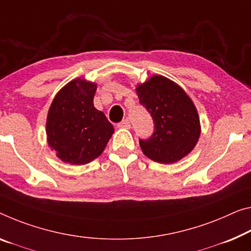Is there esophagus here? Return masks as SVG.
I'll use <instances>...</instances> for the list:
<instances>
[{"label": "esophagus", "instance_id": "obj_1", "mask_svg": "<svg viewBox=\"0 0 251 251\" xmlns=\"http://www.w3.org/2000/svg\"><path fill=\"white\" fill-rule=\"evenodd\" d=\"M130 122L128 119H125V120H122L120 123H118V128H121V129H130Z\"/></svg>", "mask_w": 251, "mask_h": 251}]
</instances>
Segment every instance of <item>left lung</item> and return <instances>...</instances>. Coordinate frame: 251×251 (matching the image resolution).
Masks as SVG:
<instances>
[{
	"instance_id": "left-lung-1",
	"label": "left lung",
	"mask_w": 251,
	"mask_h": 251,
	"mask_svg": "<svg viewBox=\"0 0 251 251\" xmlns=\"http://www.w3.org/2000/svg\"><path fill=\"white\" fill-rule=\"evenodd\" d=\"M139 101L152 117L155 132L140 141L142 152L160 164H174L198 144L201 125L198 110L178 84L152 75L136 87Z\"/></svg>"
}]
</instances>
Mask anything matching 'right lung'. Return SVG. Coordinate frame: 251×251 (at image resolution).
Returning <instances> with one entry per match:
<instances>
[{
    "mask_svg": "<svg viewBox=\"0 0 251 251\" xmlns=\"http://www.w3.org/2000/svg\"><path fill=\"white\" fill-rule=\"evenodd\" d=\"M96 87L90 80L73 79L56 94L49 107L48 146L64 163H91L104 151L114 133L105 114L94 106Z\"/></svg>",
    "mask_w": 251,
    "mask_h": 251,
    "instance_id": "add662e5",
    "label": "right lung"
}]
</instances>
